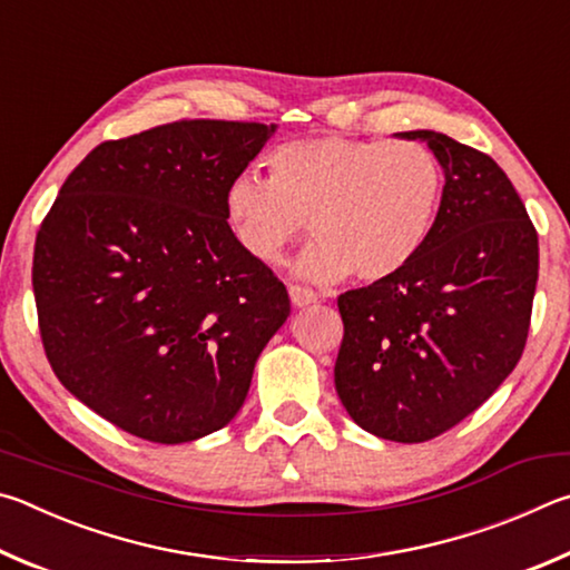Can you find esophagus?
Returning <instances> with one entry per match:
<instances>
[{"instance_id": "34e87169", "label": "esophagus", "mask_w": 570, "mask_h": 570, "mask_svg": "<svg viewBox=\"0 0 570 570\" xmlns=\"http://www.w3.org/2000/svg\"><path fill=\"white\" fill-rule=\"evenodd\" d=\"M291 301L295 307H305V305H313L317 303V295L311 291V287H303V285H291Z\"/></svg>"}]
</instances>
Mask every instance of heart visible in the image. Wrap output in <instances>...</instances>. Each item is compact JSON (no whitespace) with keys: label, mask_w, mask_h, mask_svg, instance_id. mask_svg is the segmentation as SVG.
Instances as JSON below:
<instances>
[{"label":"heart","mask_w":570,"mask_h":570,"mask_svg":"<svg viewBox=\"0 0 570 570\" xmlns=\"http://www.w3.org/2000/svg\"><path fill=\"white\" fill-rule=\"evenodd\" d=\"M269 167L273 177L239 175L227 187V219L239 245L269 265L313 219L317 243L297 263L313 283H337L351 273L381 283L401 273L441 205V163L413 139H293L275 149Z\"/></svg>","instance_id":"b5f03b06"}]
</instances>
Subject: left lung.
Returning <instances> with one entry per match:
<instances>
[{
    "instance_id": "obj_1",
    "label": "left lung",
    "mask_w": 570,
    "mask_h": 570,
    "mask_svg": "<svg viewBox=\"0 0 570 570\" xmlns=\"http://www.w3.org/2000/svg\"><path fill=\"white\" fill-rule=\"evenodd\" d=\"M445 185L423 247L401 273L337 297L335 391L363 431L423 443L451 431L513 373L538 283V235L491 157L415 129Z\"/></svg>"
}]
</instances>
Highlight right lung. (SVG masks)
<instances>
[{
  "label": "right lung",
  "mask_w": 570,
  "mask_h": 570,
  "mask_svg": "<svg viewBox=\"0 0 570 570\" xmlns=\"http://www.w3.org/2000/svg\"><path fill=\"white\" fill-rule=\"evenodd\" d=\"M275 125L179 119L97 145L35 243L47 361L122 431L189 443L243 407L291 315L285 285L227 225V187Z\"/></svg>",
  "instance_id": "1"
}]
</instances>
